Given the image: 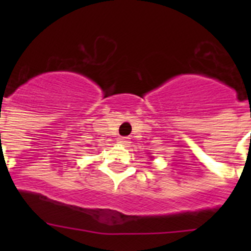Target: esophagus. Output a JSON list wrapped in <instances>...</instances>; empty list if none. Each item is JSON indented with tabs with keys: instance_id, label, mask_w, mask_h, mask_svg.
Listing matches in <instances>:
<instances>
[{
	"instance_id": "34e87169",
	"label": "esophagus",
	"mask_w": 251,
	"mask_h": 251,
	"mask_svg": "<svg viewBox=\"0 0 251 251\" xmlns=\"http://www.w3.org/2000/svg\"><path fill=\"white\" fill-rule=\"evenodd\" d=\"M118 142L120 144H123V146H128V143H131L130 138H128V137H119Z\"/></svg>"
}]
</instances>
